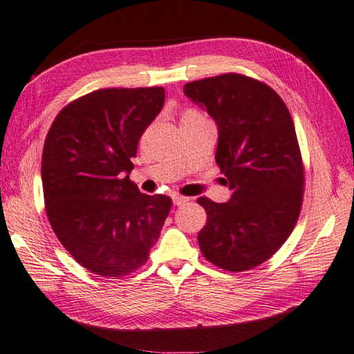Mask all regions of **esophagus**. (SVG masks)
<instances>
[{"label":"esophagus","instance_id":"1","mask_svg":"<svg viewBox=\"0 0 354 354\" xmlns=\"http://www.w3.org/2000/svg\"><path fill=\"white\" fill-rule=\"evenodd\" d=\"M189 199L188 198H185V196H180V194H172V202H174V205H183V204H187Z\"/></svg>","mask_w":354,"mask_h":354}]
</instances>
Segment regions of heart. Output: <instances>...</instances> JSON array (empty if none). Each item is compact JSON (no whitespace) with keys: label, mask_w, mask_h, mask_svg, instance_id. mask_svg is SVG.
Instances as JSON below:
<instances>
[{"label":"heart","mask_w":354,"mask_h":354,"mask_svg":"<svg viewBox=\"0 0 354 354\" xmlns=\"http://www.w3.org/2000/svg\"><path fill=\"white\" fill-rule=\"evenodd\" d=\"M194 118H202V115L198 111H194V109H187V111L182 114V120H185V119H194Z\"/></svg>","instance_id":"1"}]
</instances>
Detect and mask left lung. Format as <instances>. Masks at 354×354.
<instances>
[{
  "label": "left lung",
  "mask_w": 354,
  "mask_h": 354,
  "mask_svg": "<svg viewBox=\"0 0 354 354\" xmlns=\"http://www.w3.org/2000/svg\"><path fill=\"white\" fill-rule=\"evenodd\" d=\"M183 92L216 122L215 160L232 191L224 204L198 199L207 212L201 251L223 270H251L283 245L303 204L292 115L270 86L239 73L187 83Z\"/></svg>",
  "instance_id": "obj_1"
}]
</instances>
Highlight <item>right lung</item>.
I'll return each mask as SVG.
<instances>
[{"mask_svg":"<svg viewBox=\"0 0 354 354\" xmlns=\"http://www.w3.org/2000/svg\"><path fill=\"white\" fill-rule=\"evenodd\" d=\"M163 88L98 89L56 115L42 153L45 210L57 240L91 273L120 277L147 262L172 201L129 174Z\"/></svg>","mask_w":354,"mask_h":354,"instance_id":"obj_1","label":"right lung"}]
</instances>
